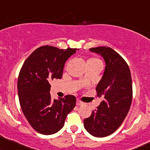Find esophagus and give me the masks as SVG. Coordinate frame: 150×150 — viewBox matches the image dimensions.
Here are the masks:
<instances>
[{"mask_svg": "<svg viewBox=\"0 0 150 150\" xmlns=\"http://www.w3.org/2000/svg\"><path fill=\"white\" fill-rule=\"evenodd\" d=\"M77 105H84V103L82 101H81L80 100H77V103H76Z\"/></svg>", "mask_w": 150, "mask_h": 150, "instance_id": "34e87169", "label": "esophagus"}]
</instances>
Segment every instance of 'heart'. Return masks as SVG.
Instances as JSON below:
<instances>
[{
	"label": "heart",
	"mask_w": 150,
	"mask_h": 150,
	"mask_svg": "<svg viewBox=\"0 0 150 150\" xmlns=\"http://www.w3.org/2000/svg\"><path fill=\"white\" fill-rule=\"evenodd\" d=\"M89 63V64H102L101 61L98 58H91V59H89V60L87 61V64Z\"/></svg>",
	"instance_id": "b5f03b06"
}]
</instances>
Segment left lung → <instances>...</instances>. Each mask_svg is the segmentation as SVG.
Wrapping results in <instances>:
<instances>
[{
	"mask_svg": "<svg viewBox=\"0 0 150 150\" xmlns=\"http://www.w3.org/2000/svg\"><path fill=\"white\" fill-rule=\"evenodd\" d=\"M103 58L105 68L97 85V96L103 100L84 120V127L90 134L102 138L114 133L127 117L133 97L132 80L125 60L108 47L89 49Z\"/></svg>",
	"mask_w": 150,
	"mask_h": 150,
	"instance_id": "1",
	"label": "left lung"
}]
</instances>
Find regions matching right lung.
<instances>
[{
	"instance_id": "right-lung-1",
	"label": "right lung",
	"mask_w": 150,
	"mask_h": 150,
	"mask_svg": "<svg viewBox=\"0 0 150 150\" xmlns=\"http://www.w3.org/2000/svg\"><path fill=\"white\" fill-rule=\"evenodd\" d=\"M76 50L40 47L27 58L21 68L17 89L21 110L33 129L41 134L58 132L75 107L76 98L73 95L52 100L50 82L61 78L65 63Z\"/></svg>"
}]
</instances>
